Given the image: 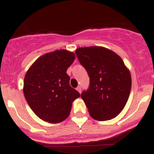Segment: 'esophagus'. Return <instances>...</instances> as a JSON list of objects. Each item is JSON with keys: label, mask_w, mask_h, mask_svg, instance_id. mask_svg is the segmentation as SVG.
<instances>
[{"label": "esophagus", "mask_w": 154, "mask_h": 154, "mask_svg": "<svg viewBox=\"0 0 154 154\" xmlns=\"http://www.w3.org/2000/svg\"><path fill=\"white\" fill-rule=\"evenodd\" d=\"M77 91H78L79 93H81V87H80V86H78V87L77 88Z\"/></svg>", "instance_id": "34e87169"}]
</instances>
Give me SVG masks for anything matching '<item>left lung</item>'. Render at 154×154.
I'll return each mask as SVG.
<instances>
[{
    "mask_svg": "<svg viewBox=\"0 0 154 154\" xmlns=\"http://www.w3.org/2000/svg\"><path fill=\"white\" fill-rule=\"evenodd\" d=\"M75 53L90 77L89 88L81 94L90 115L98 121L116 117L128 102L132 85L122 59L99 46L79 48Z\"/></svg>",
    "mask_w": 154,
    "mask_h": 154,
    "instance_id": "obj_1",
    "label": "left lung"
}]
</instances>
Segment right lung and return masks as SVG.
<instances>
[{"label":"right lung","mask_w":154,"mask_h":154,"mask_svg":"<svg viewBox=\"0 0 154 154\" xmlns=\"http://www.w3.org/2000/svg\"><path fill=\"white\" fill-rule=\"evenodd\" d=\"M75 55L66 50L44 54L33 63L24 80L25 99L40 119L59 123L68 117L72 102L80 94L69 85L66 74Z\"/></svg>","instance_id":"add662e5"}]
</instances>
